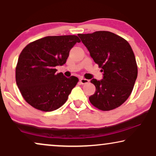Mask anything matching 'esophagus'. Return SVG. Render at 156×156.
<instances>
[{
    "label": "esophagus",
    "mask_w": 156,
    "mask_h": 156,
    "mask_svg": "<svg viewBox=\"0 0 156 156\" xmlns=\"http://www.w3.org/2000/svg\"><path fill=\"white\" fill-rule=\"evenodd\" d=\"M80 83L82 84H87V83L89 82V80H87V79H84V78H81L80 80Z\"/></svg>",
    "instance_id": "esophagus-1"
}]
</instances>
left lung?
<instances>
[{
	"label": "left lung",
	"mask_w": 156,
	"mask_h": 156,
	"mask_svg": "<svg viewBox=\"0 0 156 156\" xmlns=\"http://www.w3.org/2000/svg\"><path fill=\"white\" fill-rule=\"evenodd\" d=\"M101 72L103 79H93L96 91L89 101L101 111L114 109L124 103L133 89L138 75L136 57L125 39L108 31L78 34Z\"/></svg>",
	"instance_id": "1"
}]
</instances>
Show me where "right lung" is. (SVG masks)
Instances as JSON below:
<instances>
[{
  "label": "right lung",
  "mask_w": 156,
  "mask_h": 156,
  "mask_svg": "<svg viewBox=\"0 0 156 156\" xmlns=\"http://www.w3.org/2000/svg\"><path fill=\"white\" fill-rule=\"evenodd\" d=\"M76 42H80L76 35L47 36L30 42L22 50L16 68V80L30 105L42 112H52L67 101L79 80L57 73L55 67L66 63Z\"/></svg>",
  "instance_id": "add662e5"
}]
</instances>
